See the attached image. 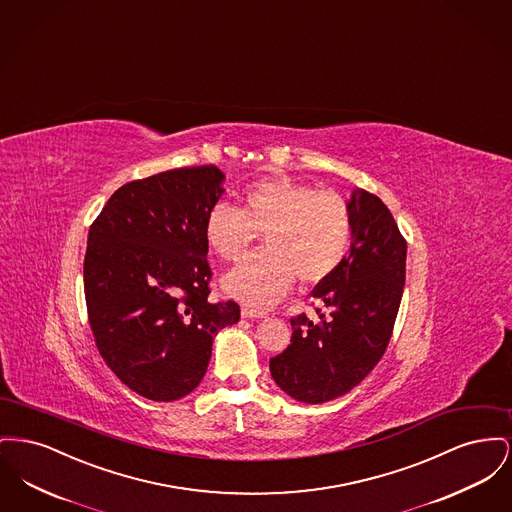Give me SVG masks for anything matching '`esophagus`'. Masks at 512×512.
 <instances>
[{
    "mask_svg": "<svg viewBox=\"0 0 512 512\" xmlns=\"http://www.w3.org/2000/svg\"><path fill=\"white\" fill-rule=\"evenodd\" d=\"M241 314H243V318H248V320H260V318H266V312L256 310V308H252V306H243V308H241Z\"/></svg>",
    "mask_w": 512,
    "mask_h": 512,
    "instance_id": "1",
    "label": "esophagus"
}]
</instances>
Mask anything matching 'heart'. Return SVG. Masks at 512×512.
I'll return each instance as SVG.
<instances>
[{"mask_svg": "<svg viewBox=\"0 0 512 512\" xmlns=\"http://www.w3.org/2000/svg\"><path fill=\"white\" fill-rule=\"evenodd\" d=\"M204 235L221 260L235 262L264 235L266 248L223 277V289L246 304L266 308L285 295L295 275L304 285L322 283L349 252V204L333 190L275 177L244 190L241 210L217 202Z\"/></svg>", "mask_w": 512, "mask_h": 512, "instance_id": "b5f03b06", "label": "heart"}]
</instances>
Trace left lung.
<instances>
[{
  "label": "left lung",
  "instance_id": "left-lung-1",
  "mask_svg": "<svg viewBox=\"0 0 512 512\" xmlns=\"http://www.w3.org/2000/svg\"><path fill=\"white\" fill-rule=\"evenodd\" d=\"M350 252L314 296L320 320H291V345L269 360L275 383L295 401L327 403L368 376L389 345L406 275V241L376 194L352 190Z\"/></svg>",
  "mask_w": 512,
  "mask_h": 512
}]
</instances>
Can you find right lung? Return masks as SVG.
I'll list each match as a JSON object with an SVG mask.
<instances>
[{
	"instance_id": "add662e5",
	"label": "right lung",
	"mask_w": 512,
	"mask_h": 512,
	"mask_svg": "<svg viewBox=\"0 0 512 512\" xmlns=\"http://www.w3.org/2000/svg\"><path fill=\"white\" fill-rule=\"evenodd\" d=\"M225 175L181 167L115 190L88 231L84 296L111 372L150 401L183 399L208 370L237 302H210L204 223Z\"/></svg>"
}]
</instances>
